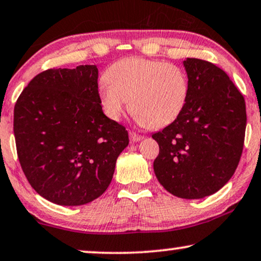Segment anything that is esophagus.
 Instances as JSON below:
<instances>
[{
	"label": "esophagus",
	"mask_w": 261,
	"mask_h": 261,
	"mask_svg": "<svg viewBox=\"0 0 261 261\" xmlns=\"http://www.w3.org/2000/svg\"><path fill=\"white\" fill-rule=\"evenodd\" d=\"M128 136H130L131 142H138V141H141L142 138H143L141 136V135H137L135 133H130V134H128Z\"/></svg>",
	"instance_id": "obj_1"
}]
</instances>
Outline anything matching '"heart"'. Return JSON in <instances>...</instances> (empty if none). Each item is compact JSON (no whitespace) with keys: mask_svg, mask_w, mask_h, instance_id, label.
Wrapping results in <instances>:
<instances>
[{"mask_svg":"<svg viewBox=\"0 0 261 261\" xmlns=\"http://www.w3.org/2000/svg\"><path fill=\"white\" fill-rule=\"evenodd\" d=\"M99 85V100L110 119L119 120L130 111L151 128L173 123L185 109L190 94L186 71L180 65L141 57L117 61Z\"/></svg>","mask_w":261,"mask_h":261,"instance_id":"heart-1","label":"heart"}]
</instances>
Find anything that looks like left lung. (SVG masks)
<instances>
[{
  "label": "left lung",
  "mask_w": 261,
  "mask_h": 261,
  "mask_svg": "<svg viewBox=\"0 0 261 261\" xmlns=\"http://www.w3.org/2000/svg\"><path fill=\"white\" fill-rule=\"evenodd\" d=\"M184 67L189 99L172 124L152 135L160 147L154 172L173 196L200 199L221 190L239 165L246 103L221 68L198 58H186Z\"/></svg>",
  "instance_id": "1"
}]
</instances>
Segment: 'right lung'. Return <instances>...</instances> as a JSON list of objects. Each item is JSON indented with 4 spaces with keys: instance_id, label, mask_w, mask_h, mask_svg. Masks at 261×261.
Here are the masks:
<instances>
[{
    "instance_id": "right-lung-1",
    "label": "right lung",
    "mask_w": 261,
    "mask_h": 261,
    "mask_svg": "<svg viewBox=\"0 0 261 261\" xmlns=\"http://www.w3.org/2000/svg\"><path fill=\"white\" fill-rule=\"evenodd\" d=\"M96 65L48 69L14 107L17 158L34 191L51 203H90L112 181L128 144L124 126L102 112Z\"/></svg>"
}]
</instances>
